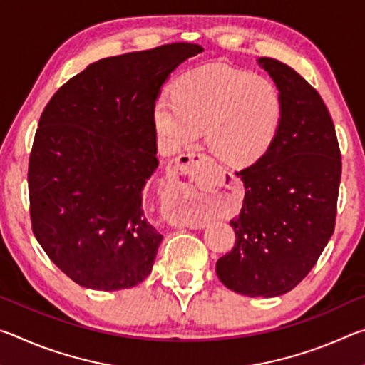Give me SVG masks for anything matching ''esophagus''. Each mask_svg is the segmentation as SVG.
Here are the masks:
<instances>
[{"label": "esophagus", "instance_id": "obj_1", "mask_svg": "<svg viewBox=\"0 0 365 365\" xmlns=\"http://www.w3.org/2000/svg\"><path fill=\"white\" fill-rule=\"evenodd\" d=\"M209 164H211V158L200 151L182 153V154H178L174 160H172L170 165L168 168V187L174 191L175 201L180 202L183 197V193H185L182 183L178 182V175H188L190 178H193V180H197V178L201 177L202 170H205ZM169 220L175 227H188V228H201L202 227L201 222L190 220L187 215H183L182 212L170 214Z\"/></svg>", "mask_w": 365, "mask_h": 365}]
</instances>
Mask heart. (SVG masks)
I'll use <instances>...</instances> for the list:
<instances>
[{
  "label": "heart",
  "instance_id": "1",
  "mask_svg": "<svg viewBox=\"0 0 365 365\" xmlns=\"http://www.w3.org/2000/svg\"><path fill=\"white\" fill-rule=\"evenodd\" d=\"M285 101L274 80L227 66H202L177 80L172 96L153 106V125L168 150L193 143L206 127L207 145L233 165L261 159L279 137Z\"/></svg>",
  "mask_w": 365,
  "mask_h": 365
}]
</instances>
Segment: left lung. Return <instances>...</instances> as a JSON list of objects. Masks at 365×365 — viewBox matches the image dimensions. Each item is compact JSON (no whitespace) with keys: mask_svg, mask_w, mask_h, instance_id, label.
I'll return each instance as SVG.
<instances>
[{"mask_svg":"<svg viewBox=\"0 0 365 365\" xmlns=\"http://www.w3.org/2000/svg\"><path fill=\"white\" fill-rule=\"evenodd\" d=\"M285 101L275 143L237 172L245 185L242 211L230 220L235 245L215 264L235 293L280 296L316 265L335 230L341 153L319 91L292 67L259 58Z\"/></svg>","mask_w":365,"mask_h":365,"instance_id":"1","label":"left lung"}]
</instances>
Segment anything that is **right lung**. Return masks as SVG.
<instances>
[{"label": "right lung", "instance_id": "1", "mask_svg": "<svg viewBox=\"0 0 365 365\" xmlns=\"http://www.w3.org/2000/svg\"><path fill=\"white\" fill-rule=\"evenodd\" d=\"M201 51L172 43L100 59L43 109L29 159L30 220L78 285L114 292L150 275L163 242L143 209L159 165L153 106L169 73Z\"/></svg>", "mask_w": 365, "mask_h": 365}]
</instances>
